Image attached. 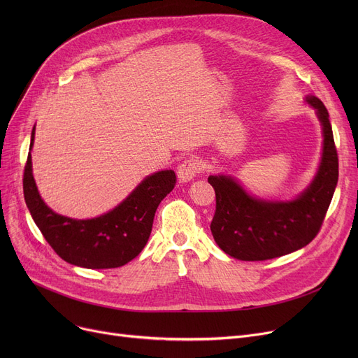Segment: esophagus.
Wrapping results in <instances>:
<instances>
[{"instance_id": "1", "label": "esophagus", "mask_w": 358, "mask_h": 358, "mask_svg": "<svg viewBox=\"0 0 358 358\" xmlns=\"http://www.w3.org/2000/svg\"><path fill=\"white\" fill-rule=\"evenodd\" d=\"M201 171V162L196 157H190L184 159L178 168H177V176L181 182H187L193 180L199 173Z\"/></svg>"}]
</instances>
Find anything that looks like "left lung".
I'll use <instances>...</instances> for the list:
<instances>
[{
	"instance_id": "1",
	"label": "left lung",
	"mask_w": 358,
	"mask_h": 358,
	"mask_svg": "<svg viewBox=\"0 0 358 358\" xmlns=\"http://www.w3.org/2000/svg\"><path fill=\"white\" fill-rule=\"evenodd\" d=\"M306 101L316 110L324 131L322 159L308 189L290 201L250 196L227 176H210L216 193L212 235L222 251L242 261H264L290 254L308 243L322 227L338 182V154L328 110L316 97Z\"/></svg>"
}]
</instances>
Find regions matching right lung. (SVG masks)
Returning a JSON list of instances; mask_svg holds the SVG:
<instances>
[{
  "label": "right lung",
  "instance_id": "obj_1",
  "mask_svg": "<svg viewBox=\"0 0 358 358\" xmlns=\"http://www.w3.org/2000/svg\"><path fill=\"white\" fill-rule=\"evenodd\" d=\"M34 141L31 130L30 149ZM173 169L146 177L119 206L99 217L77 220L61 216L42 200L31 173L29 152L23 176L24 200L30 215L52 250L64 261L84 268H117L139 255L152 231L162 199L171 193Z\"/></svg>",
  "mask_w": 358,
  "mask_h": 358
}]
</instances>
